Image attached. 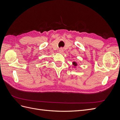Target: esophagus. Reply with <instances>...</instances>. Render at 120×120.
<instances>
[{
    "label": "esophagus",
    "instance_id": "34e87169",
    "mask_svg": "<svg viewBox=\"0 0 120 120\" xmlns=\"http://www.w3.org/2000/svg\"><path fill=\"white\" fill-rule=\"evenodd\" d=\"M59 52L60 53H63V52H64V49H63L62 48H60V49H59Z\"/></svg>",
    "mask_w": 120,
    "mask_h": 120
}]
</instances>
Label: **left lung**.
Returning <instances> with one entry per match:
<instances>
[{
	"label": "left lung",
	"instance_id": "8db88e82",
	"mask_svg": "<svg viewBox=\"0 0 120 120\" xmlns=\"http://www.w3.org/2000/svg\"><path fill=\"white\" fill-rule=\"evenodd\" d=\"M73 64H74V66H77V63H75V62H73Z\"/></svg>",
	"mask_w": 120,
	"mask_h": 120
}]
</instances>
